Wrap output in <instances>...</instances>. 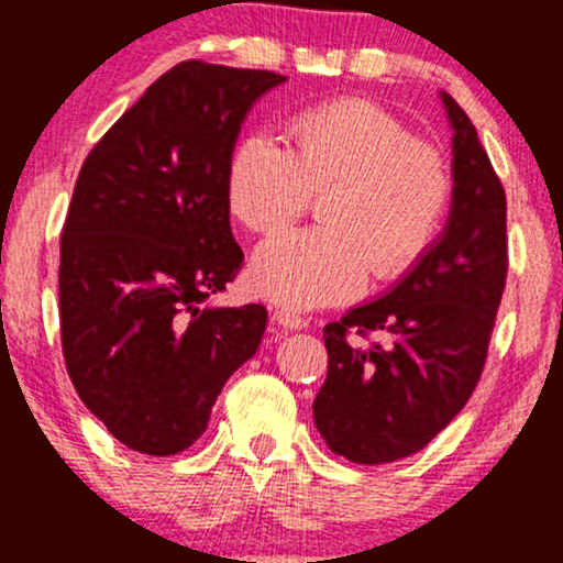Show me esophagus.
<instances>
[{
    "instance_id": "esophagus-1",
    "label": "esophagus",
    "mask_w": 563,
    "mask_h": 563,
    "mask_svg": "<svg viewBox=\"0 0 563 563\" xmlns=\"http://www.w3.org/2000/svg\"><path fill=\"white\" fill-rule=\"evenodd\" d=\"M273 320L280 328H286V331H301V328H307V320H303L301 314L290 312V309H277V312L273 314Z\"/></svg>"
}]
</instances>
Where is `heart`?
<instances>
[{
	"label": "heart",
	"instance_id": "b5f03b06",
	"mask_svg": "<svg viewBox=\"0 0 563 563\" xmlns=\"http://www.w3.org/2000/svg\"><path fill=\"white\" fill-rule=\"evenodd\" d=\"M322 196V228L280 232L254 251L249 288L283 307L352 299L373 280L402 277L448 214V161L371 100H335L288 121V145L238 142L228 203L243 228L275 232Z\"/></svg>",
	"mask_w": 563,
	"mask_h": 563
}]
</instances>
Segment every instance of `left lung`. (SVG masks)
Masks as SVG:
<instances>
[{"label":"left lung","mask_w":563,"mask_h":563,"mask_svg":"<svg viewBox=\"0 0 563 563\" xmlns=\"http://www.w3.org/2000/svg\"><path fill=\"white\" fill-rule=\"evenodd\" d=\"M442 102L452 126L442 235L380 299L322 328L328 378L312 405L314 426L335 455L365 466L423 450L463 410L506 288V190L466 111L448 92ZM367 332L382 341L360 342Z\"/></svg>","instance_id":"8db88e82"}]
</instances>
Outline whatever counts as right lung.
Returning a JSON list of instances; mask_svg holds the SVG:
<instances>
[{
  "instance_id": "obj_1",
  "label": "right lung",
  "mask_w": 563,
  "mask_h": 563,
  "mask_svg": "<svg viewBox=\"0 0 563 563\" xmlns=\"http://www.w3.org/2000/svg\"><path fill=\"white\" fill-rule=\"evenodd\" d=\"M286 81L185 60L84 161L60 238V339L81 402L142 455L206 431L224 380L254 357L262 303L206 307L235 280L228 164L243 119Z\"/></svg>"
}]
</instances>
